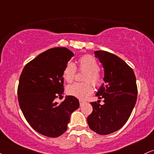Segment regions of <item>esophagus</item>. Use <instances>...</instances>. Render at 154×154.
Returning <instances> with one entry per match:
<instances>
[{"label": "esophagus", "instance_id": "34e87169", "mask_svg": "<svg viewBox=\"0 0 154 154\" xmlns=\"http://www.w3.org/2000/svg\"><path fill=\"white\" fill-rule=\"evenodd\" d=\"M79 105H80V106H82L85 103V101H83V100H79Z\"/></svg>", "mask_w": 154, "mask_h": 154}]
</instances>
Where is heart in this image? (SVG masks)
Returning a JSON list of instances; mask_svg holds the SVG:
<instances>
[{
	"mask_svg": "<svg viewBox=\"0 0 154 154\" xmlns=\"http://www.w3.org/2000/svg\"><path fill=\"white\" fill-rule=\"evenodd\" d=\"M79 66L80 69L87 71L85 81L91 82L94 85L100 84V74L98 73L99 65L98 61L93 56L91 55H85L79 59ZM76 73V66L75 63L69 62L65 66L63 72V77L66 82H71L75 78ZM67 93L72 96L79 98L85 99L93 93V87L91 83H79L76 82L67 87Z\"/></svg>",
	"mask_w": 154,
	"mask_h": 154,
	"instance_id": "b5f03b06",
	"label": "heart"
}]
</instances>
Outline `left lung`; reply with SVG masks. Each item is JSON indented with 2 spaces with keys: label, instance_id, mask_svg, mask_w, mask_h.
Masks as SVG:
<instances>
[{
  "label": "left lung",
  "instance_id": "1",
  "mask_svg": "<svg viewBox=\"0 0 154 154\" xmlns=\"http://www.w3.org/2000/svg\"><path fill=\"white\" fill-rule=\"evenodd\" d=\"M95 56L104 69V83L95 95L104 103H91L93 112L87 120L93 131L109 135L122 128L130 116L137 100L136 78L131 67L116 55L96 51Z\"/></svg>",
  "mask_w": 154,
  "mask_h": 154
}]
</instances>
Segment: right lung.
I'll list each match as a JSON object with an SVG mask.
<instances>
[{
    "label": "right lung",
    "mask_w": 154,
    "mask_h": 154,
    "mask_svg": "<svg viewBox=\"0 0 154 154\" xmlns=\"http://www.w3.org/2000/svg\"><path fill=\"white\" fill-rule=\"evenodd\" d=\"M74 54L66 48H53L26 63L19 78V106L35 131L50 137L64 133L79 100L66 95L61 104L54 100L63 93V72Z\"/></svg>",
    "instance_id": "add662e5"
}]
</instances>
